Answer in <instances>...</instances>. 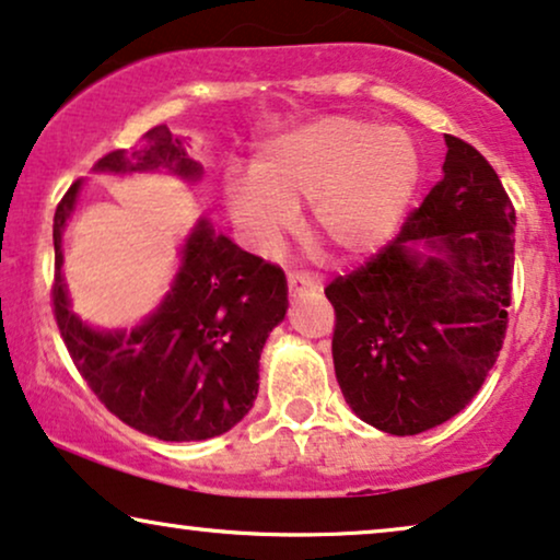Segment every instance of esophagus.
Instances as JSON below:
<instances>
[{
  "label": "esophagus",
  "mask_w": 560,
  "mask_h": 560,
  "mask_svg": "<svg viewBox=\"0 0 560 560\" xmlns=\"http://www.w3.org/2000/svg\"><path fill=\"white\" fill-rule=\"evenodd\" d=\"M288 290L290 295H311L318 290V282L306 272H293L288 278Z\"/></svg>",
  "instance_id": "34e87169"
}]
</instances>
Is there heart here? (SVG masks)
<instances>
[{
	"label": "heart",
	"instance_id": "b5f03b06",
	"mask_svg": "<svg viewBox=\"0 0 560 560\" xmlns=\"http://www.w3.org/2000/svg\"><path fill=\"white\" fill-rule=\"evenodd\" d=\"M419 179V154L401 128L329 115L262 143L252 174H229L231 221L262 252L278 249L311 200V229L342 257L388 242Z\"/></svg>",
	"mask_w": 560,
	"mask_h": 560
}]
</instances>
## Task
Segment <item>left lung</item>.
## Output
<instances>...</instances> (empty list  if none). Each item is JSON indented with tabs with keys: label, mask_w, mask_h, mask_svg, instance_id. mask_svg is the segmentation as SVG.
Here are the masks:
<instances>
[{
	"label": "left lung",
	"mask_w": 560,
	"mask_h": 560,
	"mask_svg": "<svg viewBox=\"0 0 560 560\" xmlns=\"http://www.w3.org/2000/svg\"><path fill=\"white\" fill-rule=\"evenodd\" d=\"M442 179L365 265L326 285L334 373L362 422L432 430L470 404L499 358L512 303L514 206L463 138Z\"/></svg>",
	"instance_id": "8db88e82"
}]
</instances>
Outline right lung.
Masks as SVG:
<instances>
[{
    "mask_svg": "<svg viewBox=\"0 0 560 560\" xmlns=\"http://www.w3.org/2000/svg\"><path fill=\"white\" fill-rule=\"evenodd\" d=\"M100 172L164 170L198 183L202 166L166 126L130 149L97 159ZM79 183L54 215V316L63 345L92 394L120 422L164 442L208 440L229 432L252 409L259 388V354L288 311L282 267L265 262L198 223L183 249L172 293L130 334L94 331L69 311L61 278V234Z\"/></svg>",
    "mask_w": 560,
    "mask_h": 560,
    "instance_id": "right-lung-1",
    "label": "right lung"
}]
</instances>
